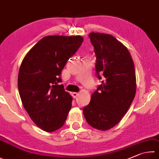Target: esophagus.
Wrapping results in <instances>:
<instances>
[{"label": "esophagus", "mask_w": 159, "mask_h": 159, "mask_svg": "<svg viewBox=\"0 0 159 159\" xmlns=\"http://www.w3.org/2000/svg\"><path fill=\"white\" fill-rule=\"evenodd\" d=\"M78 95H79V94L76 92H74V93H72V96H73L74 98H76L77 96H78Z\"/></svg>", "instance_id": "esophagus-1"}]
</instances>
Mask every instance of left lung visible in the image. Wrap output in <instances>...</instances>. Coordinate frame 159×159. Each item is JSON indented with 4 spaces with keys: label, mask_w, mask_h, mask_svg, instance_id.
Segmentation results:
<instances>
[{
    "label": "left lung",
    "mask_w": 159,
    "mask_h": 159,
    "mask_svg": "<svg viewBox=\"0 0 159 159\" xmlns=\"http://www.w3.org/2000/svg\"><path fill=\"white\" fill-rule=\"evenodd\" d=\"M89 37L96 56V76L102 84L83 113L90 126L105 131L121 120L135 97V68L128 49L114 37L98 32Z\"/></svg>",
    "instance_id": "8db88e82"
}]
</instances>
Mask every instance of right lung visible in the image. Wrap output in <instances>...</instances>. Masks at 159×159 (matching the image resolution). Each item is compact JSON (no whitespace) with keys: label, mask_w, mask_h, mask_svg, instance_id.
<instances>
[{"label":"right lung","mask_w":159,"mask_h":159,"mask_svg":"<svg viewBox=\"0 0 159 159\" xmlns=\"http://www.w3.org/2000/svg\"><path fill=\"white\" fill-rule=\"evenodd\" d=\"M84 41L81 36H48L30 50L20 65L18 89L32 121L47 132L64 125L72 98L61 82V71Z\"/></svg>","instance_id":"obj_1"}]
</instances>
